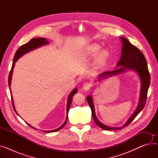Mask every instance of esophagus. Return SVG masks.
Listing matches in <instances>:
<instances>
[{
    "label": "esophagus",
    "mask_w": 158,
    "mask_h": 158,
    "mask_svg": "<svg viewBox=\"0 0 158 158\" xmlns=\"http://www.w3.org/2000/svg\"><path fill=\"white\" fill-rule=\"evenodd\" d=\"M91 83L89 82H85V83L83 84V86H82V88H83L85 90H89L91 88Z\"/></svg>",
    "instance_id": "34e87169"
}]
</instances>
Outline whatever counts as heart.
<instances>
[{
    "mask_svg": "<svg viewBox=\"0 0 158 158\" xmlns=\"http://www.w3.org/2000/svg\"><path fill=\"white\" fill-rule=\"evenodd\" d=\"M100 48H101V47L97 44L90 46L87 50L86 55H95L99 51ZM107 56V52L104 51H102L100 54H99L98 56V59H97L98 62L101 63L102 61L106 60Z\"/></svg>",
    "mask_w": 158,
    "mask_h": 158,
    "instance_id": "b5f03b06",
    "label": "heart"
}]
</instances>
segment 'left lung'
Here are the masks:
<instances>
[{
  "mask_svg": "<svg viewBox=\"0 0 158 158\" xmlns=\"http://www.w3.org/2000/svg\"><path fill=\"white\" fill-rule=\"evenodd\" d=\"M120 40L122 43V49L120 60L117 64V67L118 68L113 71L101 73L99 75L98 78L99 79H102L106 77L114 76V75H117L125 72L127 69L135 70L138 73L141 79V82H142L140 99L136 110L132 114L128 121L124 124L123 126L121 127H111L104 125L97 119L95 113L92 97L91 96H88L86 97V100L91 110H92V117L95 122L99 127L108 131L121 129L124 127L127 126L129 124L131 123V122L134 120L139 112L144 108L147 101L148 89L151 82L150 73L148 72L147 63L143 53L140 51V50L138 48L131 44L126 38L120 37Z\"/></svg>",
  "mask_w": 158,
  "mask_h": 158,
  "instance_id": "left-lung-1",
  "label": "left lung"
}]
</instances>
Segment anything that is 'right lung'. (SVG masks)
Wrapping results in <instances>:
<instances>
[{
	"label": "right lung",
	"instance_id": "obj_1",
	"mask_svg": "<svg viewBox=\"0 0 158 158\" xmlns=\"http://www.w3.org/2000/svg\"><path fill=\"white\" fill-rule=\"evenodd\" d=\"M48 44V41L47 39L45 38H32L31 39L28 43L24 44V45H22V46H20L17 51H16L15 54V57H14V59H13V64H12V66H11V69L10 70V74H9V77H8V85H9V87H10V85H11V76H12V73H13V68H14V66H15V63H16V61H17L19 57H20L22 56H23V54H25L26 53L31 51H32V50H34L38 47H40L41 46H42L44 45H46ZM10 93L11 94V89L10 88ZM77 92V88L74 89L72 92H71V94H70L69 97V98H68V102H67V105H66V121L64 122V123L63 124V125L60 127L59 128H57L55 130H52V131H45L44 132H56V131H57L60 130L61 129H62L64 126L65 124L66 123V122H67V120H68V113H69V109H70V105H71V103H72V97L73 95L76 94V92ZM11 95V101H12V104H13V109L15 111V112L16 113V110H15V106H14V103H13V99L12 98V95ZM28 124V123H27ZM28 126H29L31 127L32 128H34L33 127L31 126L29 124H28Z\"/></svg>",
	"mask_w": 158,
	"mask_h": 158
}]
</instances>
